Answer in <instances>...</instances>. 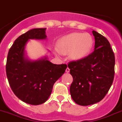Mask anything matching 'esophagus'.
<instances>
[{"mask_svg":"<svg viewBox=\"0 0 122 122\" xmlns=\"http://www.w3.org/2000/svg\"><path fill=\"white\" fill-rule=\"evenodd\" d=\"M70 68H66V73H69V72H70Z\"/></svg>","mask_w":122,"mask_h":122,"instance_id":"esophagus-1","label":"esophagus"}]
</instances>
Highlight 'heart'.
<instances>
[{"mask_svg":"<svg viewBox=\"0 0 122 122\" xmlns=\"http://www.w3.org/2000/svg\"><path fill=\"white\" fill-rule=\"evenodd\" d=\"M93 44V39L89 34L73 32L59 39L58 51L63 54L70 53L73 61H80L90 54Z\"/></svg>","mask_w":122,"mask_h":122,"instance_id":"heart-1","label":"heart"}]
</instances>
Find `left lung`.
I'll use <instances>...</instances> for the list:
<instances>
[{"label": "left lung", "instance_id": "8db88e82", "mask_svg": "<svg viewBox=\"0 0 122 122\" xmlns=\"http://www.w3.org/2000/svg\"><path fill=\"white\" fill-rule=\"evenodd\" d=\"M94 51L68 64L73 78L70 94L74 102L88 106L100 102L110 88L115 73V55L107 39L95 30Z\"/></svg>", "mask_w": 122, "mask_h": 122}]
</instances>
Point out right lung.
<instances>
[{
  "mask_svg": "<svg viewBox=\"0 0 122 122\" xmlns=\"http://www.w3.org/2000/svg\"><path fill=\"white\" fill-rule=\"evenodd\" d=\"M46 28H36L20 36L9 49L6 64L9 83L17 97L26 103L38 105L49 98L54 83L67 68L66 64H55L45 56L31 60L25 47L30 39L44 40Z\"/></svg>",
  "mask_w": 122,
  "mask_h": 122,
  "instance_id": "1",
  "label": "right lung"
}]
</instances>
